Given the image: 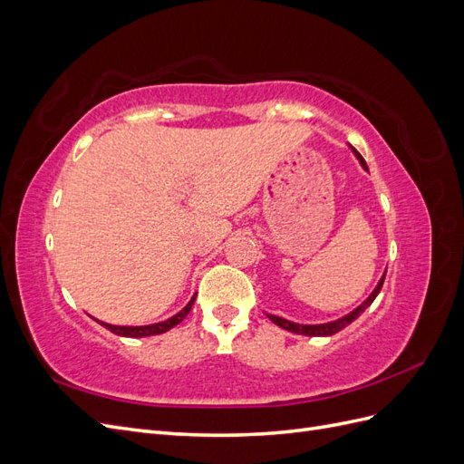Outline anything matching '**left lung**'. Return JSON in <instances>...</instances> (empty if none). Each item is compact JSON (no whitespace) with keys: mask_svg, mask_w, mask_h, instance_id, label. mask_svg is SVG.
<instances>
[{"mask_svg":"<svg viewBox=\"0 0 464 464\" xmlns=\"http://www.w3.org/2000/svg\"><path fill=\"white\" fill-rule=\"evenodd\" d=\"M353 150H354V154L358 157L360 164L368 170L366 160L362 159V154H360L354 147H353ZM383 280H385V275L382 276V280H379V285H377V286H375V290L370 294V298H368L366 302H363L362 305H358L354 312H350L348 315H344V317H341V319H336V321L323 323V325H300V323H292V321H288V319L276 317V315H269V319L275 323V325L283 327V329H286V331H292V333H298V334H307V336H331V334H334V333L343 331L346 325H350V323H353L354 319H358L363 312H366V307H370V305H372V302L375 300V296L379 294V290H382V286H383Z\"/></svg>","mask_w":464,"mask_h":464,"instance_id":"1","label":"left lung"}]
</instances>
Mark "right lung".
Instances as JSON below:
<instances>
[{
    "label": "right lung",
    "mask_w": 464,
    "mask_h": 464,
    "mask_svg": "<svg viewBox=\"0 0 464 464\" xmlns=\"http://www.w3.org/2000/svg\"><path fill=\"white\" fill-rule=\"evenodd\" d=\"M193 302H195V296L189 300V304L181 310L179 314H176L174 317L166 319V321H160V323H154V325H143V327H120V325H108V323H101V325H104L108 331H111L114 334H120V336H133V339H139V336H150V334H160V333H166L168 329L176 327L178 323L184 321L188 317V314L191 312L193 307Z\"/></svg>",
    "instance_id": "right-lung-1"
}]
</instances>
